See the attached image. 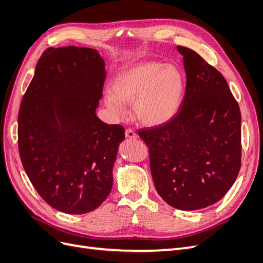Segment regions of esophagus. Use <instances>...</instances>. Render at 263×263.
<instances>
[{
    "label": "esophagus",
    "instance_id": "obj_1",
    "mask_svg": "<svg viewBox=\"0 0 263 263\" xmlns=\"http://www.w3.org/2000/svg\"><path fill=\"white\" fill-rule=\"evenodd\" d=\"M125 137L128 138V139L135 140V139H138V134L135 133L132 129H126V130H125Z\"/></svg>",
    "mask_w": 263,
    "mask_h": 263
}]
</instances>
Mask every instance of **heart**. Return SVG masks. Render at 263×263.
<instances>
[{"mask_svg":"<svg viewBox=\"0 0 263 263\" xmlns=\"http://www.w3.org/2000/svg\"><path fill=\"white\" fill-rule=\"evenodd\" d=\"M186 90V79L176 65L144 62L126 66L111 81V92L104 104L116 118L126 115L123 104L133 103L138 120L149 126L172 121L180 112Z\"/></svg>","mask_w":263,"mask_h":263,"instance_id":"b5f03b06","label":"heart"}]
</instances>
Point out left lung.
Instances as JSON below:
<instances>
[{
    "instance_id": "obj_1",
    "label": "left lung",
    "mask_w": 263,
    "mask_h": 263,
    "mask_svg": "<svg viewBox=\"0 0 263 263\" xmlns=\"http://www.w3.org/2000/svg\"><path fill=\"white\" fill-rule=\"evenodd\" d=\"M186 73L182 108L167 124L140 130L155 187L168 205L197 210L219 201L240 169V110L224 77L178 46Z\"/></svg>"
}]
</instances>
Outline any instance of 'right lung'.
Masks as SVG:
<instances>
[{"mask_svg": "<svg viewBox=\"0 0 263 263\" xmlns=\"http://www.w3.org/2000/svg\"><path fill=\"white\" fill-rule=\"evenodd\" d=\"M105 62L89 47H50L39 60L18 114L24 169L51 207L69 215L95 210L109 195L124 129L96 116Z\"/></svg>", "mask_w": 263, "mask_h": 263, "instance_id": "obj_1", "label": "right lung"}]
</instances>
